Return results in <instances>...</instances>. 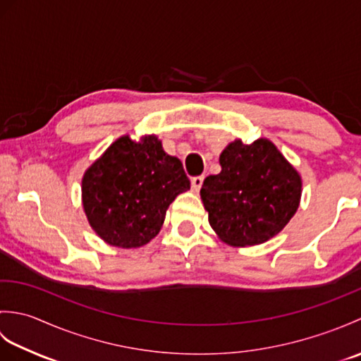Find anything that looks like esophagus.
<instances>
[{"mask_svg": "<svg viewBox=\"0 0 361 361\" xmlns=\"http://www.w3.org/2000/svg\"><path fill=\"white\" fill-rule=\"evenodd\" d=\"M203 180H204L203 175L194 176L192 181H190V185H192V190H195V192H198V190H200V188H202V185H203Z\"/></svg>", "mask_w": 361, "mask_h": 361, "instance_id": "34e87169", "label": "esophagus"}]
</instances>
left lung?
<instances>
[{
	"mask_svg": "<svg viewBox=\"0 0 361 361\" xmlns=\"http://www.w3.org/2000/svg\"><path fill=\"white\" fill-rule=\"evenodd\" d=\"M221 172L206 176L200 190L209 225L233 247L264 243L281 233L301 200V176L278 147L260 137L228 144Z\"/></svg>",
	"mask_w": 361,
	"mask_h": 361,
	"instance_id": "obj_1",
	"label": "left lung"
}]
</instances>
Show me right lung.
<instances>
[{"mask_svg": "<svg viewBox=\"0 0 361 361\" xmlns=\"http://www.w3.org/2000/svg\"><path fill=\"white\" fill-rule=\"evenodd\" d=\"M190 189L181 161L157 136L140 142L121 136L82 178V203L91 228L109 245L137 248L164 224L176 195Z\"/></svg>", "mask_w": 361, "mask_h": 361, "instance_id": "add662e5", "label": "right lung"}]
</instances>
